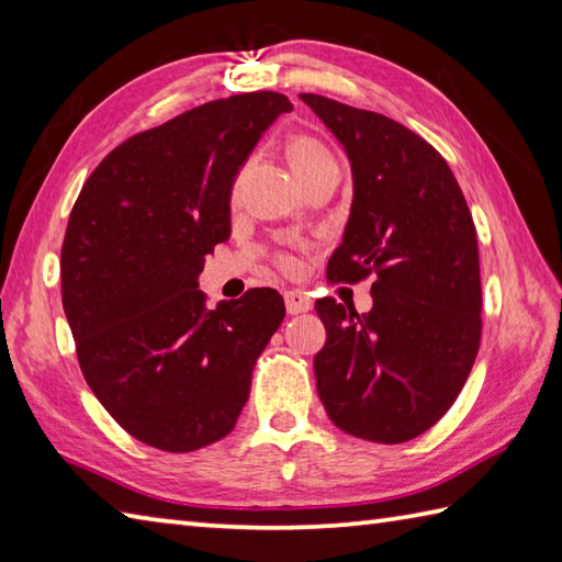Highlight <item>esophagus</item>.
I'll list each match as a JSON object with an SVG mask.
<instances>
[{
    "label": "esophagus",
    "instance_id": "34e87169",
    "mask_svg": "<svg viewBox=\"0 0 562 562\" xmlns=\"http://www.w3.org/2000/svg\"><path fill=\"white\" fill-rule=\"evenodd\" d=\"M283 297H285V311H289V315H301V313H307L313 307L311 297L297 293V291H289Z\"/></svg>",
    "mask_w": 562,
    "mask_h": 562
}]
</instances>
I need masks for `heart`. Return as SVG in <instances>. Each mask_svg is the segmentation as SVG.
Instances as JSON below:
<instances>
[{
  "instance_id": "heart-1",
  "label": "heart",
  "mask_w": 562,
  "mask_h": 562,
  "mask_svg": "<svg viewBox=\"0 0 562 562\" xmlns=\"http://www.w3.org/2000/svg\"><path fill=\"white\" fill-rule=\"evenodd\" d=\"M289 159H291V165L295 169V175L301 179L315 175V171H319V169L335 165V157L329 155L327 147L319 140H315V137H311V135H295L293 137V140L289 143ZM281 267L291 269L293 261L289 257H283Z\"/></svg>"
}]
</instances>
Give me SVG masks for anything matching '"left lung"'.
Listing matches in <instances>:
<instances>
[{"label":"left lung","instance_id":"8db88e82","mask_svg":"<svg viewBox=\"0 0 562 562\" xmlns=\"http://www.w3.org/2000/svg\"><path fill=\"white\" fill-rule=\"evenodd\" d=\"M345 145L353 201L329 281L373 273V307L315 303L327 341L317 395L353 437L403 443L449 412L471 373L483 291L473 215L451 167L403 123L319 94H301Z\"/></svg>","mask_w":562,"mask_h":562}]
</instances>
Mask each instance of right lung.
<instances>
[{
    "instance_id": "right-lung-1",
    "label": "right lung",
    "mask_w": 562,
    "mask_h": 562,
    "mask_svg": "<svg viewBox=\"0 0 562 562\" xmlns=\"http://www.w3.org/2000/svg\"><path fill=\"white\" fill-rule=\"evenodd\" d=\"M293 106L249 91L184 111L91 171L60 251L79 369L119 425L169 453L231 434L285 315L273 289L205 307V255L231 237V193L261 133Z\"/></svg>"
}]
</instances>
